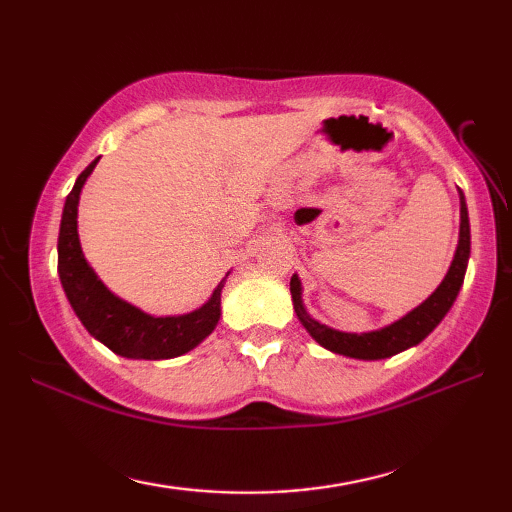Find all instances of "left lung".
Returning <instances> with one entry per match:
<instances>
[{
	"mask_svg": "<svg viewBox=\"0 0 512 512\" xmlns=\"http://www.w3.org/2000/svg\"><path fill=\"white\" fill-rule=\"evenodd\" d=\"M467 259H470V219H467L465 196L461 192V237H458V248L454 255V262L449 266L445 280L440 287L431 293V296L415 307L411 314L397 320V323L388 325L384 329L368 334H343L336 329L320 325L318 320L311 318L305 307H302V289L300 280L296 275L291 277V296H293V309L300 318V323L307 327V332L323 345V348L332 350L336 354H345L352 359H386L393 354L402 352L406 348H413L422 339L436 329L440 320L452 309L458 291L463 287V277L467 268Z\"/></svg>",
	"mask_w": 512,
	"mask_h": 512,
	"instance_id": "1",
	"label": "left lung"
}]
</instances>
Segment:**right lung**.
Returning a JSON list of instances; mask_svg holds the SVG:
<instances>
[{
  "label": "right lung",
  "instance_id": "right-lung-1",
  "mask_svg": "<svg viewBox=\"0 0 512 512\" xmlns=\"http://www.w3.org/2000/svg\"><path fill=\"white\" fill-rule=\"evenodd\" d=\"M97 162L99 158L90 162L88 169L76 178L72 192L67 194L63 219H60L58 275L65 296L85 329L115 354L151 361L180 357V354L196 348L219 323L221 289L225 280L214 289L212 298L201 309L185 316L155 318L112 296L85 262L79 232H76L81 187L92 169L97 167Z\"/></svg>",
  "mask_w": 512,
  "mask_h": 512
}]
</instances>
